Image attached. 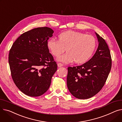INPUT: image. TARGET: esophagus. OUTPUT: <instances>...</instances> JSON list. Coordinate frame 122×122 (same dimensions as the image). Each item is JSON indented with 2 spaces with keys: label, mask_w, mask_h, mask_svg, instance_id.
I'll list each match as a JSON object with an SVG mask.
<instances>
[{
  "label": "esophagus",
  "mask_w": 122,
  "mask_h": 122,
  "mask_svg": "<svg viewBox=\"0 0 122 122\" xmlns=\"http://www.w3.org/2000/svg\"><path fill=\"white\" fill-rule=\"evenodd\" d=\"M57 65H58V67H60L63 66V64L61 63H58L57 64Z\"/></svg>",
  "instance_id": "esophagus-1"
}]
</instances>
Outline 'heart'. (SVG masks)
<instances>
[{
	"mask_svg": "<svg viewBox=\"0 0 122 122\" xmlns=\"http://www.w3.org/2000/svg\"><path fill=\"white\" fill-rule=\"evenodd\" d=\"M97 41L92 35L68 30L59 35V40L51 38L47 42L50 52L57 56L66 50L67 52L58 57L57 60L65 63L75 60L76 63L87 61L93 54Z\"/></svg>",
	"mask_w": 122,
	"mask_h": 122,
	"instance_id": "1",
	"label": "heart"
}]
</instances>
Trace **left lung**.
Masks as SVG:
<instances>
[{
    "label": "left lung",
    "mask_w": 122,
    "mask_h": 122,
    "mask_svg": "<svg viewBox=\"0 0 122 122\" xmlns=\"http://www.w3.org/2000/svg\"><path fill=\"white\" fill-rule=\"evenodd\" d=\"M99 46L95 53L82 65L68 68L67 84L69 91L75 97L89 98L103 87L110 72L112 59L105 40L96 33Z\"/></svg>",
    "instance_id": "left-lung-1"
}]
</instances>
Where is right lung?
<instances>
[{"label":"right lung","mask_w":122,"mask_h":122,"mask_svg":"<svg viewBox=\"0 0 122 122\" xmlns=\"http://www.w3.org/2000/svg\"><path fill=\"white\" fill-rule=\"evenodd\" d=\"M53 33L48 27L32 29L19 36L10 49L12 78L17 87L30 97H39L46 92L57 69L47 47V41Z\"/></svg>","instance_id":"right-lung-1"}]
</instances>
